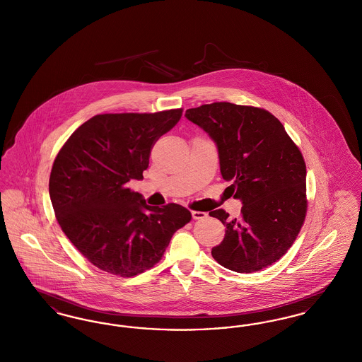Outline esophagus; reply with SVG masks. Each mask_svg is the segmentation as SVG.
<instances>
[{"label": "esophagus", "mask_w": 362, "mask_h": 362, "mask_svg": "<svg viewBox=\"0 0 362 362\" xmlns=\"http://www.w3.org/2000/svg\"><path fill=\"white\" fill-rule=\"evenodd\" d=\"M191 216H192V218L194 220H204V218H206L207 214L206 213H204V211H191Z\"/></svg>", "instance_id": "34e87169"}]
</instances>
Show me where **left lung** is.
Segmentation results:
<instances>
[{
    "label": "left lung",
    "mask_w": 362,
    "mask_h": 362,
    "mask_svg": "<svg viewBox=\"0 0 362 362\" xmlns=\"http://www.w3.org/2000/svg\"><path fill=\"white\" fill-rule=\"evenodd\" d=\"M186 118L216 142L225 191L243 202L240 218L209 214L225 225L211 255L236 273L259 272L292 247L307 214V167L284 124L269 111L217 102L189 108Z\"/></svg>",
    "instance_id": "1"
}]
</instances>
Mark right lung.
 <instances>
[{
    "label": "right lung",
    "mask_w": 362,
    "mask_h": 362,
    "mask_svg": "<svg viewBox=\"0 0 362 362\" xmlns=\"http://www.w3.org/2000/svg\"><path fill=\"white\" fill-rule=\"evenodd\" d=\"M182 112L95 115L55 157L49 182L55 217L71 244L100 270L127 278L144 273L189 223L186 207L149 206L127 187L132 179L144 177L156 141Z\"/></svg>",
    "instance_id": "obj_1"
}]
</instances>
